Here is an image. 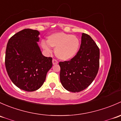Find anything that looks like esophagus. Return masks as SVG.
<instances>
[{"label": "esophagus", "mask_w": 121, "mask_h": 121, "mask_svg": "<svg viewBox=\"0 0 121 121\" xmlns=\"http://www.w3.org/2000/svg\"><path fill=\"white\" fill-rule=\"evenodd\" d=\"M52 63H53V65H56L58 63V62L56 60V59H53V60H52Z\"/></svg>", "instance_id": "1"}]
</instances>
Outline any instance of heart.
Returning a JSON list of instances; mask_svg holds the SVG:
<instances>
[{"mask_svg": "<svg viewBox=\"0 0 121 121\" xmlns=\"http://www.w3.org/2000/svg\"><path fill=\"white\" fill-rule=\"evenodd\" d=\"M41 46L48 53L51 52V47L55 49L56 56L63 60L74 58L79 50L80 42L78 37L65 33H56L48 36L47 41L43 40Z\"/></svg>", "mask_w": 121, "mask_h": 121, "instance_id": "b5f03b06", "label": "heart"}]
</instances>
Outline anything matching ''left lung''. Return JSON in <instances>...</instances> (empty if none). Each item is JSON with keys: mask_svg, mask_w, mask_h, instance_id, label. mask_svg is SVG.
Returning <instances> with one entry per match:
<instances>
[{"mask_svg": "<svg viewBox=\"0 0 121 121\" xmlns=\"http://www.w3.org/2000/svg\"><path fill=\"white\" fill-rule=\"evenodd\" d=\"M99 49L91 37L82 34L80 47L70 60L60 62V80L66 90L76 93L88 87L99 69Z\"/></svg>", "mask_w": 121, "mask_h": 121, "instance_id": "obj_1", "label": "left lung"}]
</instances>
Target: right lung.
Listing matches in <instances>:
<instances>
[{
  "mask_svg": "<svg viewBox=\"0 0 121 121\" xmlns=\"http://www.w3.org/2000/svg\"><path fill=\"white\" fill-rule=\"evenodd\" d=\"M39 32L24 29L11 37L7 44L5 65L10 79L26 91L39 89L52 66V58L42 55L37 42Z\"/></svg>",
  "mask_w": 121,
  "mask_h": 121,
  "instance_id": "1",
  "label": "right lung"
}]
</instances>
